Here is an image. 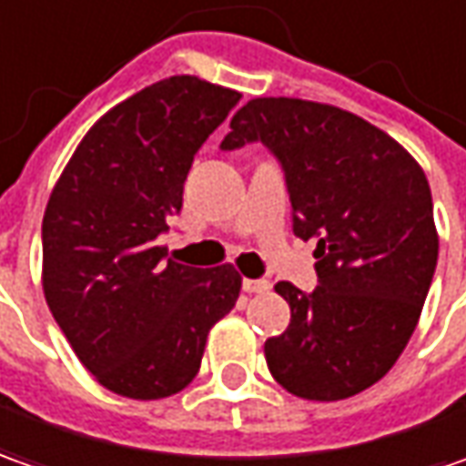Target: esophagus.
Listing matches in <instances>:
<instances>
[{
  "label": "esophagus",
  "instance_id": "obj_1",
  "mask_svg": "<svg viewBox=\"0 0 466 466\" xmlns=\"http://www.w3.org/2000/svg\"><path fill=\"white\" fill-rule=\"evenodd\" d=\"M242 289H245L248 294H265V291L270 289V283H268V281H249V279H245V281H242Z\"/></svg>",
  "mask_w": 466,
  "mask_h": 466
}]
</instances>
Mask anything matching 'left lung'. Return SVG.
I'll list each match as a JSON object with an SVG mask.
<instances>
[{
    "label": "left lung",
    "mask_w": 466,
    "mask_h": 466,
    "mask_svg": "<svg viewBox=\"0 0 466 466\" xmlns=\"http://www.w3.org/2000/svg\"><path fill=\"white\" fill-rule=\"evenodd\" d=\"M229 128L224 149L263 141L281 159L294 234L317 239L312 294L276 283L291 322L265 340L270 374L312 402L369 390L415 332L439 260L423 167L390 134L328 103L255 97Z\"/></svg>",
    "instance_id": "obj_1"
}]
</instances>
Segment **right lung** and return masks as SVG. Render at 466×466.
I'll list each match as a JSON object with an SVG mask.
<instances>
[{"label":"right lung","mask_w":466,"mask_h":466,"mask_svg":"<svg viewBox=\"0 0 466 466\" xmlns=\"http://www.w3.org/2000/svg\"><path fill=\"white\" fill-rule=\"evenodd\" d=\"M239 97L190 74L154 82L95 121L51 190L43 294L82 366L121 397L183 392L239 299L232 263H165L157 245L193 157Z\"/></svg>","instance_id":"obj_1"}]
</instances>
